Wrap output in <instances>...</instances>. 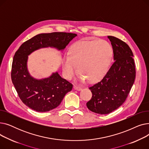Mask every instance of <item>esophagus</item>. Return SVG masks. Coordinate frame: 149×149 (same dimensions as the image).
I'll return each mask as SVG.
<instances>
[{
    "mask_svg": "<svg viewBox=\"0 0 149 149\" xmlns=\"http://www.w3.org/2000/svg\"><path fill=\"white\" fill-rule=\"evenodd\" d=\"M74 89H75L77 91H81L82 89L81 88L79 87V86H75V85L74 86Z\"/></svg>",
    "mask_w": 149,
    "mask_h": 149,
    "instance_id": "34e87169",
    "label": "esophagus"
}]
</instances>
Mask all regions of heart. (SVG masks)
<instances>
[{
  "label": "heart",
  "mask_w": 149,
  "mask_h": 149,
  "mask_svg": "<svg viewBox=\"0 0 149 149\" xmlns=\"http://www.w3.org/2000/svg\"><path fill=\"white\" fill-rule=\"evenodd\" d=\"M113 56L112 46L104 40H83L75 42L63 62V70L68 79L78 72L89 83L100 80L105 75Z\"/></svg>",
  "instance_id": "b5f03b06"
}]
</instances>
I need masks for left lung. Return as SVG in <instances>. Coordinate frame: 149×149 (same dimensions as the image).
<instances>
[{"instance_id":"8db88e82","label":"left lung","mask_w":149,"mask_h":149,"mask_svg":"<svg viewBox=\"0 0 149 149\" xmlns=\"http://www.w3.org/2000/svg\"><path fill=\"white\" fill-rule=\"evenodd\" d=\"M107 37L115 61L103 79L89 88L92 96L86 103L91 111L101 115L111 113L124 103L136 76L134 54L129 45L115 37Z\"/></svg>"}]
</instances>
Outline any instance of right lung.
<instances>
[{"label": "right lung", "instance_id": "add662e5", "mask_svg": "<svg viewBox=\"0 0 149 149\" xmlns=\"http://www.w3.org/2000/svg\"><path fill=\"white\" fill-rule=\"evenodd\" d=\"M76 34L55 32L38 34L23 43L15 52L13 60L12 82L22 102L37 112H48L57 107L73 85L56 72L47 79L36 80L30 76L27 60L33 51L44 47L64 49Z\"/></svg>", "mask_w": 149, "mask_h": 149}]
</instances>
